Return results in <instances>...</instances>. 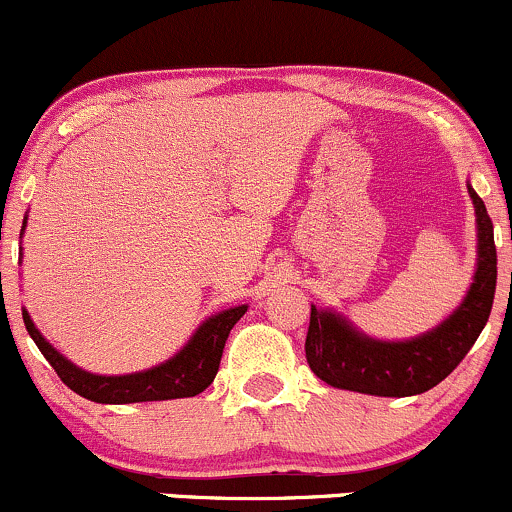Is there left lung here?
Returning <instances> with one entry per match:
<instances>
[{
    "label": "left lung",
    "mask_w": 512,
    "mask_h": 512,
    "mask_svg": "<svg viewBox=\"0 0 512 512\" xmlns=\"http://www.w3.org/2000/svg\"><path fill=\"white\" fill-rule=\"evenodd\" d=\"M479 258L467 297L440 326L409 341H377L346 317L312 304L304 341L307 363L319 380L336 389L372 396H413L433 389L462 363L484 331L496 295V244L484 200L472 186Z\"/></svg>",
    "instance_id": "8db88e82"
}]
</instances>
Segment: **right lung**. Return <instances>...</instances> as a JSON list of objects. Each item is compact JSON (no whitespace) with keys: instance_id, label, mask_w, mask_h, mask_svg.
<instances>
[{"instance_id":"1","label":"right lung","mask_w":512,"mask_h":512,"mask_svg":"<svg viewBox=\"0 0 512 512\" xmlns=\"http://www.w3.org/2000/svg\"><path fill=\"white\" fill-rule=\"evenodd\" d=\"M26 227V220H24ZM24 234V229H21ZM246 304L241 307L225 309L215 317L205 319L193 333L191 341L183 346L174 358L166 363L149 367L145 372H132V375H94L77 367L62 353L50 346L43 333L36 329L33 319L24 309V324L28 336L36 341L40 353L45 355L53 370L62 382L84 399L96 401V404H135V401H166L183 399V396H195L210 387L220 370L222 350L232 331V326L244 317Z\"/></svg>"}]
</instances>
